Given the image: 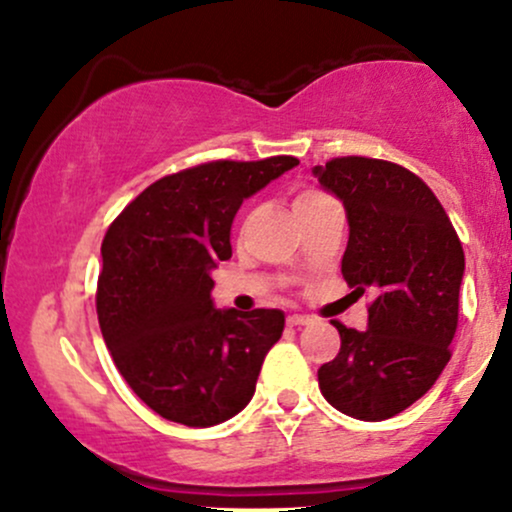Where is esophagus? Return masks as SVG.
Returning <instances> with one entry per match:
<instances>
[{"mask_svg":"<svg viewBox=\"0 0 512 512\" xmlns=\"http://www.w3.org/2000/svg\"><path fill=\"white\" fill-rule=\"evenodd\" d=\"M286 322H289V327H301V325H308L310 317L308 315H289L286 317Z\"/></svg>","mask_w":512,"mask_h":512,"instance_id":"34e87169","label":"esophagus"}]
</instances>
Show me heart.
Here are the masks:
<instances>
[{"label":"heart","mask_w":512,"mask_h":512,"mask_svg":"<svg viewBox=\"0 0 512 512\" xmlns=\"http://www.w3.org/2000/svg\"><path fill=\"white\" fill-rule=\"evenodd\" d=\"M317 197H322V195H317V192H305V195H301L296 199V204H303V202H313V199H317ZM296 204H293V207H296Z\"/></svg>","instance_id":"obj_1"}]
</instances>
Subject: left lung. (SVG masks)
Here are the masks:
<instances>
[{
  "instance_id": "1",
  "label": "left lung",
  "mask_w": 512,
  "mask_h": 512,
  "mask_svg": "<svg viewBox=\"0 0 512 512\" xmlns=\"http://www.w3.org/2000/svg\"><path fill=\"white\" fill-rule=\"evenodd\" d=\"M313 175L344 204L346 284L375 293L368 330L332 322L342 349L317 370L320 392L346 416L392 419L424 397L450 361L464 276L460 238L426 182L397 163L346 156Z\"/></svg>"
}]
</instances>
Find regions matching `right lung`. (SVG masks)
<instances>
[{"label": "right lung", "mask_w": 512, "mask_h": 512, "mask_svg": "<svg viewBox=\"0 0 512 512\" xmlns=\"http://www.w3.org/2000/svg\"><path fill=\"white\" fill-rule=\"evenodd\" d=\"M298 158L214 161L156 180L103 238L96 310L117 370L146 407L175 424L233 419L255 395L281 310L216 308L211 269L231 260L243 199Z\"/></svg>", "instance_id": "add662e5"}]
</instances>
